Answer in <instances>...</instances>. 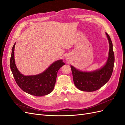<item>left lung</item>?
Returning <instances> with one entry per match:
<instances>
[{"label":"left lung","instance_id":"1","mask_svg":"<svg viewBox=\"0 0 125 125\" xmlns=\"http://www.w3.org/2000/svg\"><path fill=\"white\" fill-rule=\"evenodd\" d=\"M109 44V56L106 65L98 70L93 72H82L71 66L73 80L75 86L83 91L92 92L102 88L110 79L114 68L115 61L113 44L110 37L106 33Z\"/></svg>","mask_w":125,"mask_h":125}]
</instances>
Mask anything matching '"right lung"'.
Listing matches in <instances>:
<instances>
[{"mask_svg": "<svg viewBox=\"0 0 125 125\" xmlns=\"http://www.w3.org/2000/svg\"><path fill=\"white\" fill-rule=\"evenodd\" d=\"M14 44L12 49L10 58V68L18 86L32 95L44 96L50 94L53 90L56 83L57 74L59 69L65 63L62 60L52 63L43 73L35 75H24L17 68L14 62Z\"/></svg>", "mask_w": 125, "mask_h": 125, "instance_id": "add662e5", "label": "right lung"}]
</instances>
